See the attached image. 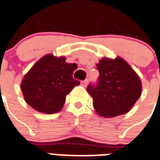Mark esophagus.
I'll use <instances>...</instances> for the list:
<instances>
[{"mask_svg":"<svg viewBox=\"0 0 160 160\" xmlns=\"http://www.w3.org/2000/svg\"><path fill=\"white\" fill-rule=\"evenodd\" d=\"M88 79H85V80H82V81L81 82L82 85L83 87H86V86L88 85Z\"/></svg>","mask_w":160,"mask_h":160,"instance_id":"1","label":"esophagus"}]
</instances>
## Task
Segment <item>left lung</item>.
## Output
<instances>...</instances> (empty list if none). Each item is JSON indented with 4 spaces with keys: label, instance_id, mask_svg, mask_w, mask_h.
<instances>
[{
    "label": "left lung",
    "instance_id": "left-lung-1",
    "mask_svg": "<svg viewBox=\"0 0 160 160\" xmlns=\"http://www.w3.org/2000/svg\"><path fill=\"white\" fill-rule=\"evenodd\" d=\"M96 69L100 72L96 83L90 82L87 87L96 112L105 118L128 112L142 94L139 77L119 57L101 59Z\"/></svg>",
    "mask_w": 160,
    "mask_h": 160
}]
</instances>
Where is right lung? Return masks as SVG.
Masks as SVG:
<instances>
[{
  "label": "right lung",
  "instance_id": "add662e5",
  "mask_svg": "<svg viewBox=\"0 0 160 160\" xmlns=\"http://www.w3.org/2000/svg\"><path fill=\"white\" fill-rule=\"evenodd\" d=\"M78 68L75 63L66 62L64 57L47 54L30 70L21 83L25 101L34 109L47 114L62 109L66 96L75 86L80 84L73 78Z\"/></svg>",
  "mask_w": 160,
  "mask_h": 160
}]
</instances>
